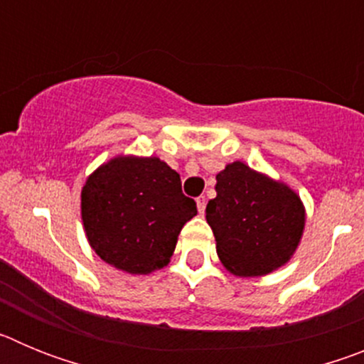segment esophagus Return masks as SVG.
<instances>
[{"label": "esophagus", "instance_id": "obj_1", "mask_svg": "<svg viewBox=\"0 0 364 364\" xmlns=\"http://www.w3.org/2000/svg\"><path fill=\"white\" fill-rule=\"evenodd\" d=\"M197 210H198V213H204V210H205V197H198L197 198Z\"/></svg>", "mask_w": 364, "mask_h": 364}]
</instances>
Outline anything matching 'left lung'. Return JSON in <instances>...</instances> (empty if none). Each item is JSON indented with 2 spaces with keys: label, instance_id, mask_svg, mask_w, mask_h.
Segmentation results:
<instances>
[{
  "label": "left lung",
  "instance_id": "obj_1",
  "mask_svg": "<svg viewBox=\"0 0 364 364\" xmlns=\"http://www.w3.org/2000/svg\"><path fill=\"white\" fill-rule=\"evenodd\" d=\"M215 191L217 197L205 205V220L228 272L262 277L291 259L306 211L290 186L237 160L218 173Z\"/></svg>",
  "mask_w": 364,
  "mask_h": 364
}]
</instances>
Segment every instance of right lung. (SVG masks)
Returning a JSON list of instances; mask_svg holds the SVG:
<instances>
[{
    "mask_svg": "<svg viewBox=\"0 0 364 364\" xmlns=\"http://www.w3.org/2000/svg\"><path fill=\"white\" fill-rule=\"evenodd\" d=\"M195 215L180 175L159 156L118 154L82 188L87 240L100 259L131 275L169 264L180 230Z\"/></svg>",
    "mask_w": 364,
    "mask_h": 364,
    "instance_id": "add662e5",
    "label": "right lung"
}]
</instances>
